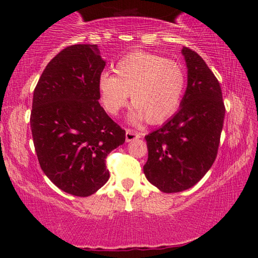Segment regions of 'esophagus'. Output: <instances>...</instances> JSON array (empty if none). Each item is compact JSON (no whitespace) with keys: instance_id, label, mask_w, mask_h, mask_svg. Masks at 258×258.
<instances>
[{"instance_id":"obj_1","label":"esophagus","mask_w":258,"mask_h":258,"mask_svg":"<svg viewBox=\"0 0 258 258\" xmlns=\"http://www.w3.org/2000/svg\"><path fill=\"white\" fill-rule=\"evenodd\" d=\"M141 135L139 133L134 132V130H130V129H126L125 130V141L126 142H132V141H135L137 139H140Z\"/></svg>"}]
</instances>
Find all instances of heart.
<instances>
[{
	"mask_svg": "<svg viewBox=\"0 0 258 258\" xmlns=\"http://www.w3.org/2000/svg\"><path fill=\"white\" fill-rule=\"evenodd\" d=\"M185 72L177 62L163 56L137 51L115 66V76L103 73L98 91L105 110L117 115L132 95L135 105L129 115L133 124L161 123L177 111L184 94Z\"/></svg>",
	"mask_w": 258,
	"mask_h": 258,
	"instance_id": "b5f03b06",
	"label": "heart"
}]
</instances>
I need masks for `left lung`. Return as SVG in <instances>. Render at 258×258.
Listing matches in <instances>:
<instances>
[{"instance_id":"obj_1","label":"left lung","mask_w":258,"mask_h":258,"mask_svg":"<svg viewBox=\"0 0 258 258\" xmlns=\"http://www.w3.org/2000/svg\"><path fill=\"white\" fill-rule=\"evenodd\" d=\"M188 84L177 112L146 136L148 181L163 192L191 188L217 156L224 121L220 83L203 58L183 47Z\"/></svg>"}]
</instances>
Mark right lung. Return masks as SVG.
Segmentation results:
<instances>
[{
	"label": "right lung",
	"instance_id": "add662e5",
	"mask_svg": "<svg viewBox=\"0 0 258 258\" xmlns=\"http://www.w3.org/2000/svg\"><path fill=\"white\" fill-rule=\"evenodd\" d=\"M104 67L96 44L70 45L48 63L34 90L30 126L38 162L74 196H90L107 183L105 158L125 141L98 102Z\"/></svg>",
	"mask_w": 258,
	"mask_h": 258
}]
</instances>
